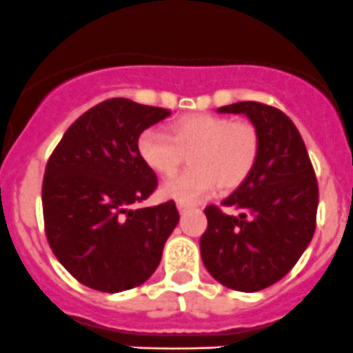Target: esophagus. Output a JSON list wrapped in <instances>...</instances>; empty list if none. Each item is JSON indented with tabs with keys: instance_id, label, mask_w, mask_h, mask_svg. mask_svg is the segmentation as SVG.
<instances>
[{
	"instance_id": "obj_1",
	"label": "esophagus",
	"mask_w": 353,
	"mask_h": 353,
	"mask_svg": "<svg viewBox=\"0 0 353 353\" xmlns=\"http://www.w3.org/2000/svg\"><path fill=\"white\" fill-rule=\"evenodd\" d=\"M190 205H186V203H177V210H179V214H184V212H188L190 210Z\"/></svg>"
}]
</instances>
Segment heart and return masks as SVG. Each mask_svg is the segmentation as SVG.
Returning a JSON list of instances; mask_svg holds the SVG:
<instances>
[{
	"label": "heart",
	"mask_w": 353,
	"mask_h": 353,
	"mask_svg": "<svg viewBox=\"0 0 353 353\" xmlns=\"http://www.w3.org/2000/svg\"><path fill=\"white\" fill-rule=\"evenodd\" d=\"M138 153L146 167L160 176L179 169L190 155L193 169L167 179L160 194L193 205L219 186L234 190L246 181L259 157V134L248 122H232L214 114H190L169 125V136L146 129L138 138Z\"/></svg>",
	"instance_id": "b5f03b06"
}]
</instances>
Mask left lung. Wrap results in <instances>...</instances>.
Listing matches in <instances>:
<instances>
[{
	"label": "left lung",
	"mask_w": 353,
	"mask_h": 353,
	"mask_svg": "<svg viewBox=\"0 0 353 353\" xmlns=\"http://www.w3.org/2000/svg\"><path fill=\"white\" fill-rule=\"evenodd\" d=\"M217 112L248 117L259 134V157L245 183L222 201L238 215L214 205L205 208L208 225L200 239L201 260L221 285L260 292L285 278L309 246L319 188L305 143L281 110L239 101Z\"/></svg>",
	"instance_id": "obj_1"
}]
</instances>
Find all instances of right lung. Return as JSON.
Returning a JSON list of instances; mask_svg holds the SVG:
<instances>
[{"mask_svg":"<svg viewBox=\"0 0 353 353\" xmlns=\"http://www.w3.org/2000/svg\"><path fill=\"white\" fill-rule=\"evenodd\" d=\"M170 112L112 98L82 114L54 148L43 181L46 238L82 285L119 293L143 285L159 268L179 222L174 201L136 208L157 188L138 153L145 129Z\"/></svg>","mask_w":353,"mask_h":353,"instance_id":"1","label":"right lung"}]
</instances>
